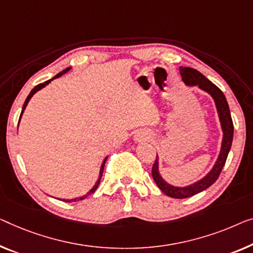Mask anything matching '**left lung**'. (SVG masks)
<instances>
[{
    "label": "left lung",
    "mask_w": 253,
    "mask_h": 253,
    "mask_svg": "<svg viewBox=\"0 0 253 253\" xmlns=\"http://www.w3.org/2000/svg\"><path fill=\"white\" fill-rule=\"evenodd\" d=\"M179 73L182 75V78L185 84L195 86L198 85L200 88L208 92L211 96L213 97L214 103H216L218 115H219L221 128H223V143H221V149L219 157L214 164L213 168L211 169L210 172L206 177H203L201 180L192 184L190 186L186 187H176L172 186L170 184L166 183L163 179V177L159 174V168H158V159H156L152 167V177L154 182L168 197L174 199H185L193 197V195L200 193V192L205 191L206 188L212 185L219 177L223 167L225 166L226 159H227L228 152L231 150L232 142H233V134H234V126H233V120L231 117V112H229V107L224 93L217 87L216 85L212 84L208 78H206L203 75L198 71L197 69L188 67H179Z\"/></svg>",
    "instance_id": "1"
}]
</instances>
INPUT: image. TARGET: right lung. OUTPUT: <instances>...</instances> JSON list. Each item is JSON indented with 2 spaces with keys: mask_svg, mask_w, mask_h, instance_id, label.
<instances>
[{
  "mask_svg": "<svg viewBox=\"0 0 253 253\" xmlns=\"http://www.w3.org/2000/svg\"><path fill=\"white\" fill-rule=\"evenodd\" d=\"M70 68H67V69H65V70H62L61 73H59L58 75H56L55 77H53L52 79H54V78H56V77H60L61 76V75H63V74H66L68 70H69ZM52 79H50V81H46L45 83H42V84H39L37 86H35V87H34L33 89H32V92L29 93V95L27 96V99H26V101H25V103H24V107H22V110H21V115H20V118H21V116H22V112H24V110H25V108L27 107V104H28V102H29V100L32 99V96L34 95V94H35L37 90H40L41 88H43L44 86H46L48 83H50ZM19 122H20V120H19ZM105 161H107V158H105L104 159V161H103V164H102V166H101V169H100V177H99V180H97V182L95 183V185L93 186V188L92 190H90L87 194L86 195H89V194H92V193H94V192H95V190H96V187H97V185H99V183H100V179H101V177H102V174H103V169H104V165H105ZM85 197H82V198H77V199H73V200H65V201H67V202H76V201H79V200H83L84 199Z\"/></svg>",
  "mask_w": 253,
  "mask_h": 253,
  "instance_id": "obj_1",
  "label": "right lung"
}]
</instances>
